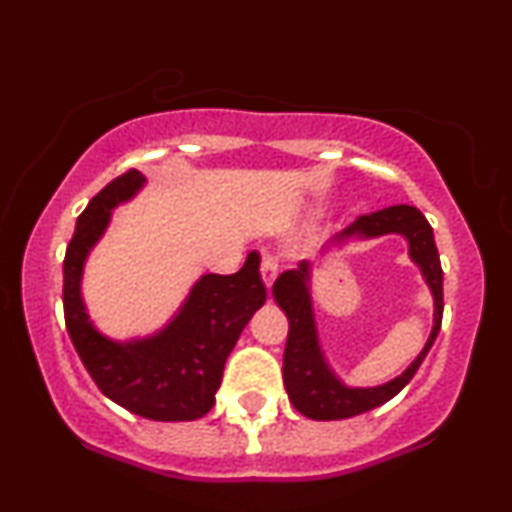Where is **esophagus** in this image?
<instances>
[{
	"label": "esophagus",
	"mask_w": 512,
	"mask_h": 512,
	"mask_svg": "<svg viewBox=\"0 0 512 512\" xmlns=\"http://www.w3.org/2000/svg\"><path fill=\"white\" fill-rule=\"evenodd\" d=\"M260 274H262L264 286H267V289H272L274 279L279 276V260H276V257H272V255L264 257L262 264H260Z\"/></svg>",
	"instance_id": "obj_1"
}]
</instances>
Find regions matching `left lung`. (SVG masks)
Masks as SVG:
<instances>
[{
  "mask_svg": "<svg viewBox=\"0 0 512 512\" xmlns=\"http://www.w3.org/2000/svg\"><path fill=\"white\" fill-rule=\"evenodd\" d=\"M387 233H399V236L407 238L411 262L421 269V276L433 293L431 337H428L421 354L411 361V366L390 383L378 387H349L334 375L320 349V339H317L313 298H310L308 286L310 262L303 260L298 269H289L274 281V301L289 317V337H286L284 349V385L293 407L308 419H349V416H358L363 411L390 402L414 378V373L436 342L440 322H443V269H440L433 228L419 209L409 207V204H395V207L358 216L349 228H344L330 240V245H342L351 238H380ZM330 245H325V250Z\"/></svg>",
  "mask_w": 512,
  "mask_h": 512,
  "instance_id": "left-lung-1",
  "label": "left lung"
}]
</instances>
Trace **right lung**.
<instances>
[{
  "mask_svg": "<svg viewBox=\"0 0 512 512\" xmlns=\"http://www.w3.org/2000/svg\"><path fill=\"white\" fill-rule=\"evenodd\" d=\"M127 170L88 202L64 255V322L88 375L105 397L151 421H195L214 407L226 358L240 332L267 301L260 255L250 252L236 274H204L163 330L115 342L88 320L81 276L93 245L103 238L117 204L144 187Z\"/></svg>",
  "mask_w": 512,
  "mask_h": 512,
  "instance_id": "1",
  "label": "right lung"
}]
</instances>
